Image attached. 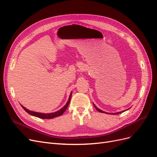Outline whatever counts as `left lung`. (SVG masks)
I'll list each match as a JSON object with an SVG mask.
<instances>
[{"label":"left lung","instance_id":"left-lung-1","mask_svg":"<svg viewBox=\"0 0 157 157\" xmlns=\"http://www.w3.org/2000/svg\"><path fill=\"white\" fill-rule=\"evenodd\" d=\"M93 105H94V106L96 107V109H97V111H99V112H100V113H107V114H111V115H118V114H120V113H123V112H124L125 111H121V112H118V113H106V112H104V111H103L102 110H101V109H99V108H98L96 105H95V104L94 103H93ZM126 110H128V109H126Z\"/></svg>","mask_w":157,"mask_h":157}]
</instances>
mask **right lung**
<instances>
[{"label":"right lung","mask_w":157,"mask_h":157,"mask_svg":"<svg viewBox=\"0 0 157 157\" xmlns=\"http://www.w3.org/2000/svg\"><path fill=\"white\" fill-rule=\"evenodd\" d=\"M71 96H72V92L70 94V96L69 98L68 101L67 102V103L65 104V105L63 106L61 109H59V111L54 112V113H38V112H35V111H32L29 110V109H26L25 107H23V105H21V106L22 107V108L24 109V110L29 114V115L34 116L38 118H43V119H50V118H54L55 117H59L63 115V113L66 111V109H67V107L69 105V104L70 103L71 99Z\"/></svg>","instance_id":"right-lung-1"}]
</instances>
